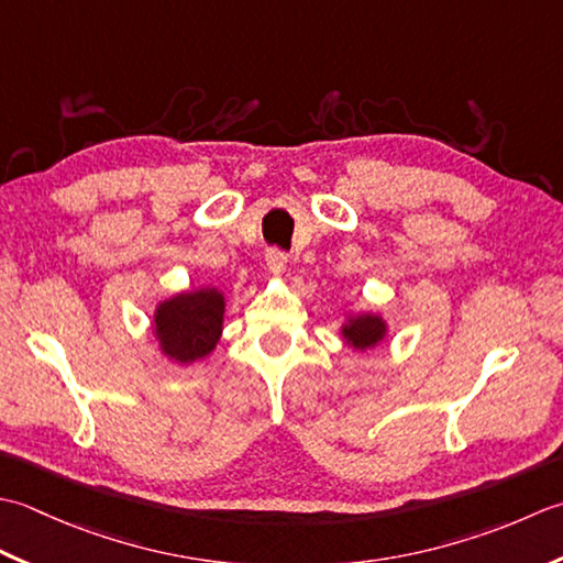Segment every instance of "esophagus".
<instances>
[{"label":"esophagus","instance_id":"obj_1","mask_svg":"<svg viewBox=\"0 0 563 563\" xmlns=\"http://www.w3.org/2000/svg\"><path fill=\"white\" fill-rule=\"evenodd\" d=\"M267 269H269V274H274V277H282V274L286 272V255L282 250H267Z\"/></svg>","mask_w":563,"mask_h":563}]
</instances>
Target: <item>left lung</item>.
Returning <instances> with one entry per match:
<instances>
[{
  "label": "left lung",
  "mask_w": 563,
  "mask_h": 563,
  "mask_svg": "<svg viewBox=\"0 0 563 563\" xmlns=\"http://www.w3.org/2000/svg\"><path fill=\"white\" fill-rule=\"evenodd\" d=\"M340 338L354 352H366L388 338V323L374 311H345L340 323Z\"/></svg>",
  "instance_id": "1"
}]
</instances>
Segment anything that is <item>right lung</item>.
I'll return each mask as SVG.
<instances>
[{
	"label": "right lung",
	"instance_id": "obj_1",
	"mask_svg": "<svg viewBox=\"0 0 563 563\" xmlns=\"http://www.w3.org/2000/svg\"><path fill=\"white\" fill-rule=\"evenodd\" d=\"M225 294L218 286L185 289L155 306L153 338L163 357L177 366L201 362L223 335Z\"/></svg>",
	"mask_w": 563,
	"mask_h": 563
}]
</instances>
